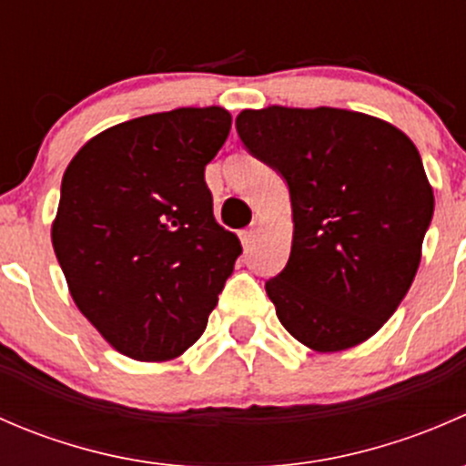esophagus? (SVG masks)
I'll return each mask as SVG.
<instances>
[{"instance_id": "esophagus-1", "label": "esophagus", "mask_w": 466, "mask_h": 466, "mask_svg": "<svg viewBox=\"0 0 466 466\" xmlns=\"http://www.w3.org/2000/svg\"><path fill=\"white\" fill-rule=\"evenodd\" d=\"M257 232H259V229H257V225H252V228L243 229V232H241V241H243V246H246V248H250L252 243H255V238H257Z\"/></svg>"}]
</instances>
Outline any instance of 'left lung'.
<instances>
[{
  "label": "left lung",
  "mask_w": 466,
  "mask_h": 466,
  "mask_svg": "<svg viewBox=\"0 0 466 466\" xmlns=\"http://www.w3.org/2000/svg\"><path fill=\"white\" fill-rule=\"evenodd\" d=\"M237 133L289 185L293 246L266 281L279 322L316 351L368 340L406 298L433 218L420 150L388 121L338 107L243 110Z\"/></svg>",
  "instance_id": "1"
}]
</instances>
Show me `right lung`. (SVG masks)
<instances>
[{"mask_svg":"<svg viewBox=\"0 0 466 466\" xmlns=\"http://www.w3.org/2000/svg\"><path fill=\"white\" fill-rule=\"evenodd\" d=\"M229 128L216 106L146 115L89 139L65 171L56 257L83 316L130 359L189 350L241 255L205 182Z\"/></svg>","mask_w":466,"mask_h":466,"instance_id":"add662e5","label":"right lung"}]
</instances>
